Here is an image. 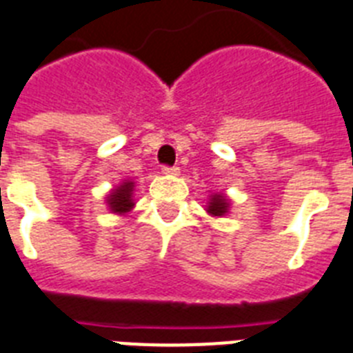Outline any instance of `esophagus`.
Masks as SVG:
<instances>
[{
  "label": "esophagus",
  "instance_id": "obj_1",
  "mask_svg": "<svg viewBox=\"0 0 353 353\" xmlns=\"http://www.w3.org/2000/svg\"><path fill=\"white\" fill-rule=\"evenodd\" d=\"M161 172L165 176H179V167H163Z\"/></svg>",
  "mask_w": 353,
  "mask_h": 353
}]
</instances>
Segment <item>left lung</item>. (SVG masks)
<instances>
[{
    "label": "left lung",
    "instance_id": "8db88e82",
    "mask_svg": "<svg viewBox=\"0 0 353 353\" xmlns=\"http://www.w3.org/2000/svg\"><path fill=\"white\" fill-rule=\"evenodd\" d=\"M232 208V201L226 194L217 192V194H210L208 206H206V212L212 215V217H224Z\"/></svg>",
    "mask_w": 353,
    "mask_h": 353
}]
</instances>
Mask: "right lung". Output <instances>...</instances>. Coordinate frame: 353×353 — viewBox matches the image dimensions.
<instances>
[{"instance_id": "right-lung-1", "label": "right lung", "mask_w": 353, "mask_h": 353, "mask_svg": "<svg viewBox=\"0 0 353 353\" xmlns=\"http://www.w3.org/2000/svg\"><path fill=\"white\" fill-rule=\"evenodd\" d=\"M132 194H134V181H132V179H123V181L118 186H114V188L108 194V197H105L109 212L117 213V215H125V213L131 212V210L134 208Z\"/></svg>"}]
</instances>
